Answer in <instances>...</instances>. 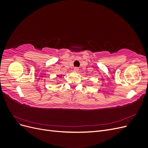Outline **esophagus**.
I'll return each instance as SVG.
<instances>
[{"mask_svg": "<svg viewBox=\"0 0 148 148\" xmlns=\"http://www.w3.org/2000/svg\"><path fill=\"white\" fill-rule=\"evenodd\" d=\"M78 67H74V69H73V71H75V72H77V71H78Z\"/></svg>", "mask_w": 148, "mask_h": 148, "instance_id": "34e87169", "label": "esophagus"}]
</instances>
